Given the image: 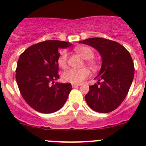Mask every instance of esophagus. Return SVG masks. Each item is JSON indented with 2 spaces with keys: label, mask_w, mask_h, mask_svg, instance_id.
<instances>
[{
  "label": "esophagus",
  "mask_w": 146,
  "mask_h": 146,
  "mask_svg": "<svg viewBox=\"0 0 146 146\" xmlns=\"http://www.w3.org/2000/svg\"><path fill=\"white\" fill-rule=\"evenodd\" d=\"M80 86V84H74V83H72V88H78Z\"/></svg>",
  "instance_id": "1"
}]
</instances>
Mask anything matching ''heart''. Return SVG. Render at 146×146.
I'll list each match as a JSON object with an SVG mask.
<instances>
[{
    "label": "heart",
    "mask_w": 146,
    "mask_h": 146,
    "mask_svg": "<svg viewBox=\"0 0 146 146\" xmlns=\"http://www.w3.org/2000/svg\"><path fill=\"white\" fill-rule=\"evenodd\" d=\"M74 50L83 58L87 60L86 63L91 69L95 70L97 68L96 61H94L92 59L94 56V53L91 47L88 46H80L75 47ZM67 59H68V55L66 51L63 50L60 52V55L58 58V64L59 67H60L61 69H65L67 66ZM89 75H90V71L87 68H82L80 69H69L62 74L61 77L64 82L79 84L87 77H88Z\"/></svg>",
    "instance_id": "b5f03b06"
}]
</instances>
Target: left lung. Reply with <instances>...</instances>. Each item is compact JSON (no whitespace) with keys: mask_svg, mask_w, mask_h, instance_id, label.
I'll return each instance as SVG.
<instances>
[{"mask_svg":"<svg viewBox=\"0 0 146 146\" xmlns=\"http://www.w3.org/2000/svg\"><path fill=\"white\" fill-rule=\"evenodd\" d=\"M79 43L91 46L101 55L102 64L95 79L97 84L89 86L85 99L94 111H113L123 102L128 94L135 73L132 58L119 43L103 38H90Z\"/></svg>","mask_w":146,"mask_h":146,"instance_id":"left-lung-1","label":"left lung"}]
</instances>
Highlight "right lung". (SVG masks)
Here are the masks:
<instances>
[{"instance_id": "obj_1", "label": "right lung", "mask_w": 146, "mask_h": 146, "mask_svg": "<svg viewBox=\"0 0 146 146\" xmlns=\"http://www.w3.org/2000/svg\"><path fill=\"white\" fill-rule=\"evenodd\" d=\"M71 45L69 42L49 40L31 45L20 55L17 83L23 99L35 110L55 113L66 102L72 89L71 83L54 82L59 79L58 50Z\"/></svg>"}]
</instances>
